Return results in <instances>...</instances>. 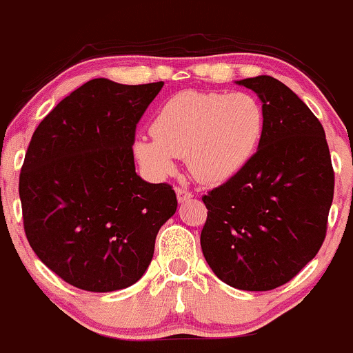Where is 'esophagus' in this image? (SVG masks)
I'll return each instance as SVG.
<instances>
[{
    "label": "esophagus",
    "mask_w": 353,
    "mask_h": 353,
    "mask_svg": "<svg viewBox=\"0 0 353 353\" xmlns=\"http://www.w3.org/2000/svg\"><path fill=\"white\" fill-rule=\"evenodd\" d=\"M176 194H177V201H179V203H185V201H189L192 197V192L188 191V189H184V188H176Z\"/></svg>",
    "instance_id": "obj_1"
}]
</instances>
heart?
Segmentation results:
<instances>
[{"mask_svg": "<svg viewBox=\"0 0 353 353\" xmlns=\"http://www.w3.org/2000/svg\"><path fill=\"white\" fill-rule=\"evenodd\" d=\"M265 125L263 108L250 94L181 92L156 114L152 134L135 141L139 162L159 177L185 157L199 183L219 184L238 174L253 157Z\"/></svg>", "mask_w": 353, "mask_h": 353, "instance_id": "heart-1", "label": "heart"}]
</instances>
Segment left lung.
<instances>
[{
	"label": "left lung",
	"instance_id": "1",
	"mask_svg": "<svg viewBox=\"0 0 353 353\" xmlns=\"http://www.w3.org/2000/svg\"><path fill=\"white\" fill-rule=\"evenodd\" d=\"M236 83L259 97L265 125L245 168L203 196L201 248L221 281L268 292L319 253L335 176L323 127L303 100L268 75Z\"/></svg>",
	"mask_w": 353,
	"mask_h": 353
}]
</instances>
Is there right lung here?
<instances>
[{"label": "right lung", "instance_id": "add662e5", "mask_svg": "<svg viewBox=\"0 0 353 353\" xmlns=\"http://www.w3.org/2000/svg\"><path fill=\"white\" fill-rule=\"evenodd\" d=\"M164 82L83 83L41 120L19 174L23 226L63 281L97 293L142 278L176 212L169 184L135 172V127Z\"/></svg>", "mask_w": 353, "mask_h": 353}]
</instances>
